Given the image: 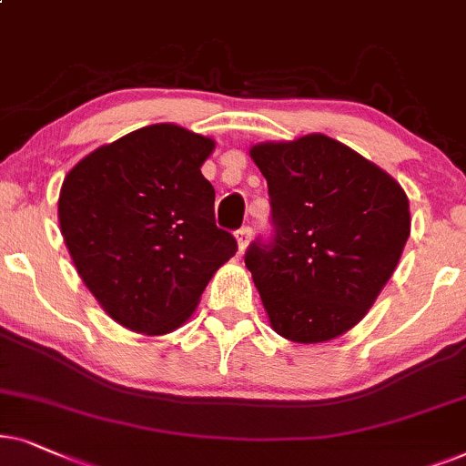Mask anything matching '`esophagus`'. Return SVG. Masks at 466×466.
Returning <instances> with one entry per match:
<instances>
[{
  "instance_id": "esophagus-1",
  "label": "esophagus",
  "mask_w": 466,
  "mask_h": 466,
  "mask_svg": "<svg viewBox=\"0 0 466 466\" xmlns=\"http://www.w3.org/2000/svg\"><path fill=\"white\" fill-rule=\"evenodd\" d=\"M251 234H253V229L249 226H245V228L238 229V232H237L238 251H245L247 249V245H249V240H251Z\"/></svg>"
}]
</instances>
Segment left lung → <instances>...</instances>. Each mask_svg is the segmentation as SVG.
Masks as SVG:
<instances>
[{
	"label": "left lung",
	"instance_id": "1",
	"mask_svg": "<svg viewBox=\"0 0 466 466\" xmlns=\"http://www.w3.org/2000/svg\"><path fill=\"white\" fill-rule=\"evenodd\" d=\"M251 159L268 183L270 240L245 253L270 326L324 343L367 315L411 232L409 200L388 172L324 134L264 142Z\"/></svg>",
	"mask_w": 466,
	"mask_h": 466
}]
</instances>
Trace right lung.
<instances>
[{"label":"right lung","mask_w":466,"mask_h":466,"mask_svg":"<svg viewBox=\"0 0 466 466\" xmlns=\"http://www.w3.org/2000/svg\"><path fill=\"white\" fill-rule=\"evenodd\" d=\"M213 148L210 138L157 123L96 148L64 178L59 226L72 262L129 330L183 326L238 251L217 228L215 189L200 172Z\"/></svg>","instance_id":"right-lung-1"}]
</instances>
